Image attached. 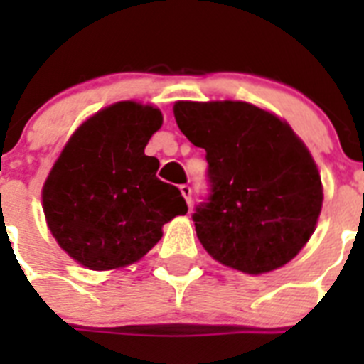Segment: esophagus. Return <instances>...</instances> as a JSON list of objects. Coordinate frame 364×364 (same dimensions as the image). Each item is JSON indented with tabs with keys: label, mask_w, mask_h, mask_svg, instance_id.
<instances>
[{
	"label": "esophagus",
	"mask_w": 364,
	"mask_h": 364,
	"mask_svg": "<svg viewBox=\"0 0 364 364\" xmlns=\"http://www.w3.org/2000/svg\"><path fill=\"white\" fill-rule=\"evenodd\" d=\"M180 193H182V197L186 198L188 205L191 208V188H189L188 184H182V186H180Z\"/></svg>",
	"instance_id": "obj_1"
}]
</instances>
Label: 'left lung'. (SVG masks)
Here are the masks:
<instances>
[{
	"instance_id": "1",
	"label": "left lung",
	"mask_w": 364,
	"mask_h": 364,
	"mask_svg": "<svg viewBox=\"0 0 364 364\" xmlns=\"http://www.w3.org/2000/svg\"><path fill=\"white\" fill-rule=\"evenodd\" d=\"M173 112L210 166V197L193 213L205 252L252 275L290 262L323 208L321 175L301 138L246 102H176Z\"/></svg>"
}]
</instances>
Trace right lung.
Wrapping results in <instances>:
<instances>
[{
  "instance_id": "add662e5",
  "label": "right lung",
  "mask_w": 364,
  "mask_h": 364,
  "mask_svg": "<svg viewBox=\"0 0 364 364\" xmlns=\"http://www.w3.org/2000/svg\"><path fill=\"white\" fill-rule=\"evenodd\" d=\"M162 112L118 102L80 125L45 180L49 230L63 252L89 269L133 264L188 213L178 188L156 178L159 160L144 153Z\"/></svg>"
}]
</instances>
